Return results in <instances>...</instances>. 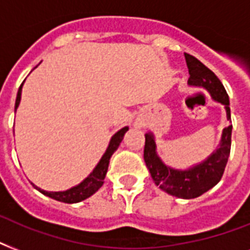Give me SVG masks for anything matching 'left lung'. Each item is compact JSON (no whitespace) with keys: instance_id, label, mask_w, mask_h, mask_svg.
Returning a JSON list of instances; mask_svg holds the SVG:
<instances>
[{"instance_id":"left-lung-1","label":"left lung","mask_w":250,"mask_h":250,"mask_svg":"<svg viewBox=\"0 0 250 250\" xmlns=\"http://www.w3.org/2000/svg\"><path fill=\"white\" fill-rule=\"evenodd\" d=\"M184 56H186L187 66L189 71L188 83L190 85L204 86L209 90L214 100L222 102L226 106L227 119L231 121L229 94L226 92L223 84L221 83V80L197 58H194L188 53H186ZM231 133H232V125L226 127L222 135L221 146L205 162L189 170L179 171L162 164V161L158 158L156 153L154 137L150 132H146L145 133L144 160L154 183L168 194L180 198H196L208 192L223 176L229 157V150H231Z\"/></svg>"}]
</instances>
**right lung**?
Segmentation results:
<instances>
[{"label":"right lung","mask_w":250,"mask_h":250,"mask_svg":"<svg viewBox=\"0 0 250 250\" xmlns=\"http://www.w3.org/2000/svg\"><path fill=\"white\" fill-rule=\"evenodd\" d=\"M24 83V82H23ZM23 83L19 86V90H18L17 94V101H15V110H17L19 102H21V86H23ZM128 131V127H125L122 128L121 131H118L110 140L109 148L106 149L105 154L102 156L101 161L98 162V165L96 166V168L93 170V172L85 179L83 182L80 183L79 186L74 187L71 189L63 190V192H48V190L40 189L39 187L33 186L36 189H39L42 194L48 196V197H52L57 201L61 202H66V204H75V202H80L85 200V198L90 197L94 192H97L101 186L104 184V179H105V175L107 172V167H109V161L113 156V153L115 152L119 146V144L123 140V136L125 133Z\"/></svg>","instance_id":"obj_1"}]
</instances>
